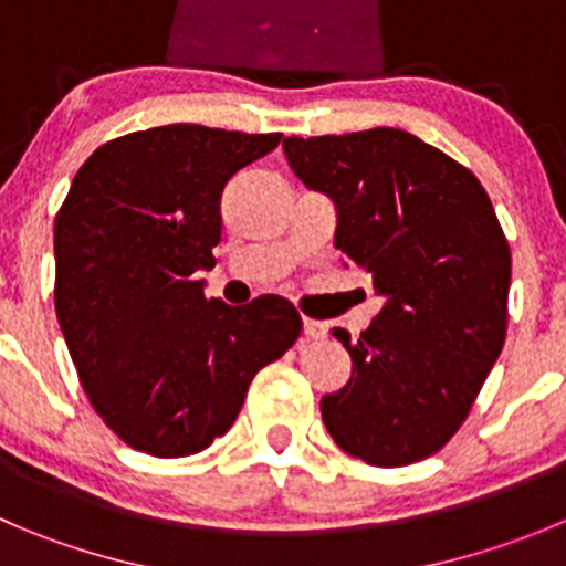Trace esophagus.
<instances>
[{
	"instance_id": "esophagus-1",
	"label": "esophagus",
	"mask_w": 566,
	"mask_h": 566,
	"mask_svg": "<svg viewBox=\"0 0 566 566\" xmlns=\"http://www.w3.org/2000/svg\"><path fill=\"white\" fill-rule=\"evenodd\" d=\"M303 333L308 338H325V325L316 319H303Z\"/></svg>"
}]
</instances>
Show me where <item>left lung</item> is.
<instances>
[{
    "mask_svg": "<svg viewBox=\"0 0 566 566\" xmlns=\"http://www.w3.org/2000/svg\"><path fill=\"white\" fill-rule=\"evenodd\" d=\"M294 175L336 206V247L384 308L349 342L347 386L322 397L344 453L422 461L453 439L505 342L511 252L478 177L395 127L283 138Z\"/></svg>",
    "mask_w": 566,
    "mask_h": 566,
    "instance_id": "1",
    "label": "left lung"
}]
</instances>
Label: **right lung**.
Here are the masks:
<instances>
[{"label":"right lung","mask_w":566,"mask_h":566,"mask_svg":"<svg viewBox=\"0 0 566 566\" xmlns=\"http://www.w3.org/2000/svg\"><path fill=\"white\" fill-rule=\"evenodd\" d=\"M280 133L166 125L102 144L55 217V314L80 384L133 450L180 459L228 433L258 369L303 331L289 300L224 305L219 199Z\"/></svg>","instance_id":"right-lung-1"}]
</instances>
